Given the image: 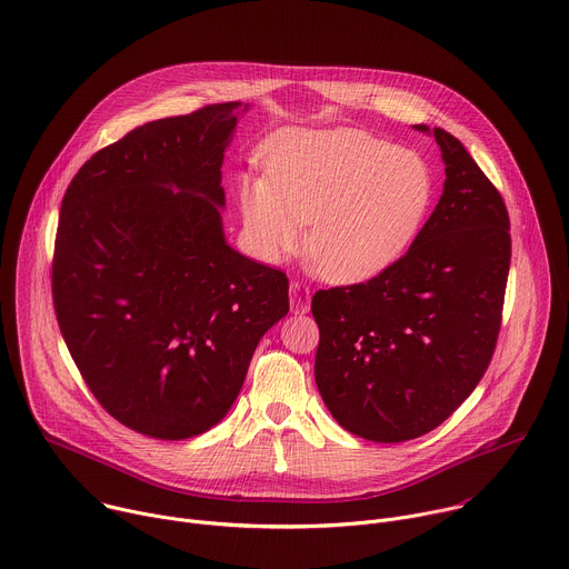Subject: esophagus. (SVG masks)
Returning <instances> with one entry per match:
<instances>
[{
  "mask_svg": "<svg viewBox=\"0 0 569 569\" xmlns=\"http://www.w3.org/2000/svg\"><path fill=\"white\" fill-rule=\"evenodd\" d=\"M290 308L295 312H306L310 308V288L301 279L290 281Z\"/></svg>",
  "mask_w": 569,
  "mask_h": 569,
  "instance_id": "1",
  "label": "esophagus"
}]
</instances>
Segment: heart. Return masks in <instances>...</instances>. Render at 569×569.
Listing matches in <instances>:
<instances>
[{"label":"heart","instance_id":"heart-1","mask_svg":"<svg viewBox=\"0 0 569 569\" xmlns=\"http://www.w3.org/2000/svg\"><path fill=\"white\" fill-rule=\"evenodd\" d=\"M266 178L240 180V213L252 252L281 263L308 254L338 283L371 279L417 238L432 198L428 161L362 128L281 132L263 157Z\"/></svg>","mask_w":569,"mask_h":569}]
</instances>
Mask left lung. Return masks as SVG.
Here are the masks:
<instances>
[{"label": "left lung", "instance_id": "obj_1", "mask_svg": "<svg viewBox=\"0 0 569 569\" xmlns=\"http://www.w3.org/2000/svg\"><path fill=\"white\" fill-rule=\"evenodd\" d=\"M432 132L443 196L410 250L365 283L317 290L310 303L317 389L345 430L378 443L441 426L489 369L502 327L507 204L457 137Z\"/></svg>", "mask_w": 569, "mask_h": 569}]
</instances>
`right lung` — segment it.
I'll use <instances>...</instances> for the list:
<instances>
[{
	"mask_svg": "<svg viewBox=\"0 0 569 569\" xmlns=\"http://www.w3.org/2000/svg\"><path fill=\"white\" fill-rule=\"evenodd\" d=\"M238 108L130 130L62 198L51 263L60 333L101 408L154 439L216 426L290 308L286 272L222 236L220 167Z\"/></svg>",
	"mask_w": 569,
	"mask_h": 569,
	"instance_id": "add662e5",
	"label": "right lung"
}]
</instances>
